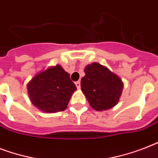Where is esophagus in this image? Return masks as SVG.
Returning <instances> with one entry per match:
<instances>
[{
    "label": "esophagus",
    "instance_id": "34e87169",
    "mask_svg": "<svg viewBox=\"0 0 158 158\" xmlns=\"http://www.w3.org/2000/svg\"><path fill=\"white\" fill-rule=\"evenodd\" d=\"M75 85H76L77 89H80V82L79 81H77L76 83H75Z\"/></svg>",
    "mask_w": 158,
    "mask_h": 158
}]
</instances>
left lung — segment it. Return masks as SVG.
<instances>
[{"mask_svg": "<svg viewBox=\"0 0 158 158\" xmlns=\"http://www.w3.org/2000/svg\"><path fill=\"white\" fill-rule=\"evenodd\" d=\"M84 73L81 90L93 109L102 111L117 105L124 88L117 74L97 62L86 65Z\"/></svg>", "mask_w": 158, "mask_h": 158, "instance_id": "left-lung-1", "label": "left lung"}]
</instances>
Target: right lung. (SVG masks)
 Masks as SVG:
<instances>
[{
    "label": "right lung",
    "mask_w": 158,
    "mask_h": 158,
    "mask_svg": "<svg viewBox=\"0 0 158 158\" xmlns=\"http://www.w3.org/2000/svg\"><path fill=\"white\" fill-rule=\"evenodd\" d=\"M27 90L33 106L43 112L55 113L66 109L77 88L69 74L56 64L34 75L27 84Z\"/></svg>",
    "instance_id": "obj_1"
}]
</instances>
